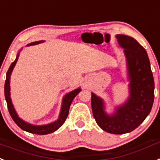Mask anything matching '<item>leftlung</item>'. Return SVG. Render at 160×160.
Segmentation results:
<instances>
[{"label":"left lung","instance_id":"1","mask_svg":"<svg viewBox=\"0 0 160 160\" xmlns=\"http://www.w3.org/2000/svg\"><path fill=\"white\" fill-rule=\"evenodd\" d=\"M117 38L125 48L130 96L125 104L117 109L115 114L108 116L103 111V100L91 93V108L101 129L113 134H123L134 130L149 115L155 98V82L145 48L130 36L117 35Z\"/></svg>","mask_w":160,"mask_h":160}]
</instances>
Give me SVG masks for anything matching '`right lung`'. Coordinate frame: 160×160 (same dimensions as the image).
Masks as SVG:
<instances>
[{"label": "right lung", "mask_w": 160, "mask_h": 160, "mask_svg": "<svg viewBox=\"0 0 160 160\" xmlns=\"http://www.w3.org/2000/svg\"><path fill=\"white\" fill-rule=\"evenodd\" d=\"M41 42H43V41H36V42H33V43H30L29 45L37 44V43H41ZM18 56L19 55L18 54L15 61L9 66V69L7 71V73H6V79H5V97L6 103H7V107L9 114L11 116L13 121L17 124L18 126H19L22 129L27 131V132H29V133H36V134H48V133H53L54 131L59 129L60 127L64 124L67 117H68V114H69V110L71 103H72L73 99H74V97L81 91V89L78 88V89L71 91V92H69V93H68L65 95L63 99V103H62V107H61V113H60L59 119L57 120V121H55V122L51 123L49 125H39V126H38V125H30L28 123L23 121L22 120H21L18 117L17 113L15 112L13 104L11 103L10 96H9V78H10V74H11L12 71H13V67H14L15 64H16L18 59Z\"/></svg>", "instance_id": "right-lung-1"}]
</instances>
